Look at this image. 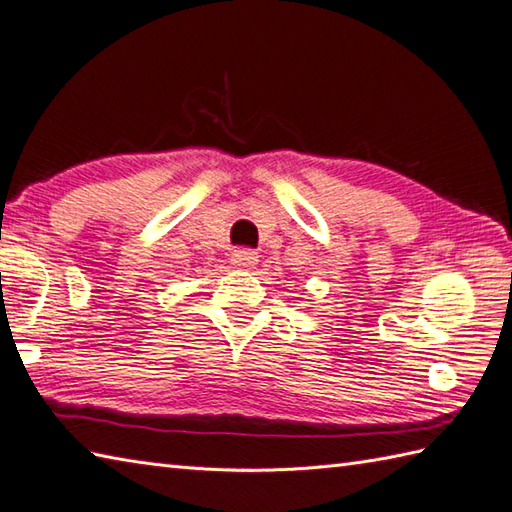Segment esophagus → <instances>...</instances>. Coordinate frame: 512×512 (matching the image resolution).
Here are the masks:
<instances>
[{"label":"esophagus","instance_id":"obj_1","mask_svg":"<svg viewBox=\"0 0 512 512\" xmlns=\"http://www.w3.org/2000/svg\"><path fill=\"white\" fill-rule=\"evenodd\" d=\"M231 262L237 268H250V266H255L259 262V255L255 253V250L242 248V250H235V253L231 255Z\"/></svg>","mask_w":512,"mask_h":512}]
</instances>
